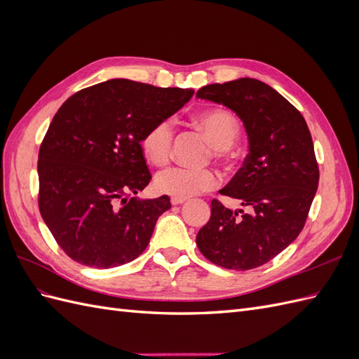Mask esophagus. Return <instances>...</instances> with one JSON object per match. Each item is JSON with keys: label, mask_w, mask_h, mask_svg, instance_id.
Listing matches in <instances>:
<instances>
[{"label": "esophagus", "mask_w": 359, "mask_h": 359, "mask_svg": "<svg viewBox=\"0 0 359 359\" xmlns=\"http://www.w3.org/2000/svg\"><path fill=\"white\" fill-rule=\"evenodd\" d=\"M186 201L187 199H182V198H170V203L172 205H181V203H184Z\"/></svg>", "instance_id": "obj_1"}]
</instances>
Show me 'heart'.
<instances>
[{
	"label": "heart",
	"instance_id": "heart-1",
	"mask_svg": "<svg viewBox=\"0 0 359 359\" xmlns=\"http://www.w3.org/2000/svg\"><path fill=\"white\" fill-rule=\"evenodd\" d=\"M196 124L205 136L208 137L212 148V154L217 158H227L231 154V147L240 136V124L236 118L224 109L205 111L194 116ZM173 140V127L169 119L151 126L144 136L140 137V149L144 157L156 166H161L169 160ZM220 178L212 169H189L172 166L157 173L154 187L163 194L172 198L187 199L203 191L212 190L219 186Z\"/></svg>",
	"mask_w": 359,
	"mask_h": 359
}]
</instances>
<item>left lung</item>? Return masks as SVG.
<instances>
[{
	"instance_id": "left-lung-1",
	"label": "left lung",
	"mask_w": 359,
	"mask_h": 359,
	"mask_svg": "<svg viewBox=\"0 0 359 359\" xmlns=\"http://www.w3.org/2000/svg\"><path fill=\"white\" fill-rule=\"evenodd\" d=\"M196 97L232 109L244 123L243 168L220 194L240 199L232 211L217 199L196 244L210 262L236 271L269 262L297 240L319 184L306 119L269 85L252 78L202 86Z\"/></svg>"
}]
</instances>
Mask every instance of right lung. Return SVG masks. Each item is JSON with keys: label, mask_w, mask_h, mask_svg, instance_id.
I'll use <instances>...</instances> for the list:
<instances>
[{"label": "right lung", "mask_w": 359, "mask_h": 359, "mask_svg": "<svg viewBox=\"0 0 359 359\" xmlns=\"http://www.w3.org/2000/svg\"><path fill=\"white\" fill-rule=\"evenodd\" d=\"M193 94L111 79L62 103L39 151V210L69 257L112 268L147 248L170 199L136 198L151 180L140 137Z\"/></svg>", "instance_id": "add662e5"}]
</instances>
